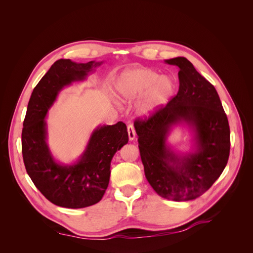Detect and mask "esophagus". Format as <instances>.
I'll list each match as a JSON object with an SVG mask.
<instances>
[{"instance_id":"obj_1","label":"esophagus","mask_w":253,"mask_h":253,"mask_svg":"<svg viewBox=\"0 0 253 253\" xmlns=\"http://www.w3.org/2000/svg\"><path fill=\"white\" fill-rule=\"evenodd\" d=\"M127 135H128V139L129 140H134L136 137V132L133 125H128L127 126Z\"/></svg>"}]
</instances>
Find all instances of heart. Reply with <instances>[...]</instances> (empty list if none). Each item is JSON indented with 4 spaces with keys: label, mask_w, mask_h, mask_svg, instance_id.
Wrapping results in <instances>:
<instances>
[{
    "label": "heart",
    "mask_w": 253,
    "mask_h": 253,
    "mask_svg": "<svg viewBox=\"0 0 253 253\" xmlns=\"http://www.w3.org/2000/svg\"><path fill=\"white\" fill-rule=\"evenodd\" d=\"M115 91L122 102H134L144 95L139 113L142 116H150L170 101L174 83L167 76H160L148 68H134L119 76Z\"/></svg>",
    "instance_id": "b5f03b06"
}]
</instances>
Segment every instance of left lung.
<instances>
[{
    "label": "left lung",
    "mask_w": 253,
    "mask_h": 253,
    "mask_svg": "<svg viewBox=\"0 0 253 253\" xmlns=\"http://www.w3.org/2000/svg\"><path fill=\"white\" fill-rule=\"evenodd\" d=\"M179 67V89L164 108L134 126L144 174L162 197L175 202L195 200L223 173L230 153V128L217 91L183 57L166 60ZM193 127L197 150L178 156L168 147L172 125Z\"/></svg>",
    "instance_id": "left-lung-1"
}]
</instances>
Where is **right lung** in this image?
I'll return each mask as SVG.
<instances>
[{"label": "right lung", "instance_id": "obj_1", "mask_svg": "<svg viewBox=\"0 0 253 253\" xmlns=\"http://www.w3.org/2000/svg\"><path fill=\"white\" fill-rule=\"evenodd\" d=\"M102 63L56 61L34 88L23 122L22 154L27 174L50 203L64 208H85L101 201L109 186L112 158L128 141L122 121L98 126L80 159L72 166L58 164L46 143L45 117L59 91L75 81H83Z\"/></svg>", "mask_w": 253, "mask_h": 253}]
</instances>
